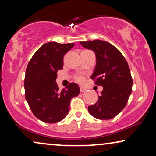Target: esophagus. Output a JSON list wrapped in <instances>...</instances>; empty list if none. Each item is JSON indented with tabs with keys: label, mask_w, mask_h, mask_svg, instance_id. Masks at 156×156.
I'll return each instance as SVG.
<instances>
[{
	"label": "esophagus",
	"mask_w": 156,
	"mask_h": 156,
	"mask_svg": "<svg viewBox=\"0 0 156 156\" xmlns=\"http://www.w3.org/2000/svg\"><path fill=\"white\" fill-rule=\"evenodd\" d=\"M86 89L84 87H80V92H84V91H86Z\"/></svg>",
	"instance_id": "obj_1"
}]
</instances>
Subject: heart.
I'll list each match as a JSON object with an SVG mask.
<instances>
[{
  "label": "heart",
  "instance_id": "heart-1",
  "mask_svg": "<svg viewBox=\"0 0 156 156\" xmlns=\"http://www.w3.org/2000/svg\"><path fill=\"white\" fill-rule=\"evenodd\" d=\"M76 79L78 83H83L84 80V78L83 76H77Z\"/></svg>",
  "mask_w": 156,
  "mask_h": 156
}]
</instances>
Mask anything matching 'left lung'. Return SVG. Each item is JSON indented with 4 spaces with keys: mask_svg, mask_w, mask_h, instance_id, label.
<instances>
[{
    "mask_svg": "<svg viewBox=\"0 0 156 156\" xmlns=\"http://www.w3.org/2000/svg\"><path fill=\"white\" fill-rule=\"evenodd\" d=\"M95 52L96 66L90 77L103 90L98 101L88 106V112L99 119H111L123 110L132 93L130 70L119 50L106 41L96 39L80 42Z\"/></svg>",
    "mask_w": 156,
    "mask_h": 156,
    "instance_id": "8db88e82",
    "label": "left lung"
}]
</instances>
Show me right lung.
<instances>
[{"mask_svg": "<svg viewBox=\"0 0 156 156\" xmlns=\"http://www.w3.org/2000/svg\"><path fill=\"white\" fill-rule=\"evenodd\" d=\"M74 43L51 42L43 44L33 55L26 70L25 98L34 115L46 123L63 119L70 109V102L80 93L79 86L70 83L59 90L57 73L63 68L64 55Z\"/></svg>", "mask_w": 156, "mask_h": 156, "instance_id": "add662e5", "label": "right lung"}]
</instances>
